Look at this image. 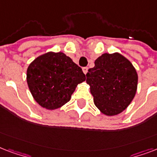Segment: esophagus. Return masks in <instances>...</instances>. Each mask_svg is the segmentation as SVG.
Wrapping results in <instances>:
<instances>
[{"label": "esophagus", "instance_id": "1", "mask_svg": "<svg viewBox=\"0 0 157 157\" xmlns=\"http://www.w3.org/2000/svg\"><path fill=\"white\" fill-rule=\"evenodd\" d=\"M87 70H88V69H87V67H83L82 68V72L84 73L85 75H86L87 72Z\"/></svg>", "mask_w": 157, "mask_h": 157}]
</instances>
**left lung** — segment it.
Returning a JSON list of instances; mask_svg holds the SVG:
<instances>
[{"mask_svg": "<svg viewBox=\"0 0 157 157\" xmlns=\"http://www.w3.org/2000/svg\"><path fill=\"white\" fill-rule=\"evenodd\" d=\"M94 64L86 75L94 104L107 116L119 115L135 97L138 80L135 68L118 52L104 53Z\"/></svg>", "mask_w": 157, "mask_h": 157, "instance_id": "obj_1", "label": "left lung"}]
</instances>
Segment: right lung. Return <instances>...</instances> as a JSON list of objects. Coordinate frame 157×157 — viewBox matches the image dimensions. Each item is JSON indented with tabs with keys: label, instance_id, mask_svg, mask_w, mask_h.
Here are the masks:
<instances>
[{
	"label": "right lung",
	"instance_id": "1",
	"mask_svg": "<svg viewBox=\"0 0 157 157\" xmlns=\"http://www.w3.org/2000/svg\"><path fill=\"white\" fill-rule=\"evenodd\" d=\"M85 79L82 69L61 52L41 55L27 69L29 91L37 104L47 110L66 104Z\"/></svg>",
	"mask_w": 157,
	"mask_h": 157
}]
</instances>
